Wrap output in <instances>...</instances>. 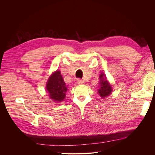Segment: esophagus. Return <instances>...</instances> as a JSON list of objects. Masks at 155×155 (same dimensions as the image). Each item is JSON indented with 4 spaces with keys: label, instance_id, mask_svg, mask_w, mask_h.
<instances>
[{
    "label": "esophagus",
    "instance_id": "esophagus-1",
    "mask_svg": "<svg viewBox=\"0 0 155 155\" xmlns=\"http://www.w3.org/2000/svg\"><path fill=\"white\" fill-rule=\"evenodd\" d=\"M77 83H78V84H79V85H83V84L84 83V81L82 80V79H78V80L77 81Z\"/></svg>",
    "mask_w": 155,
    "mask_h": 155
}]
</instances>
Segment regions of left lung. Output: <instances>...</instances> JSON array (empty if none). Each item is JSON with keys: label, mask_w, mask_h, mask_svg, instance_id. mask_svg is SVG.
<instances>
[{"label": "left lung", "mask_w": 155, "mask_h": 155, "mask_svg": "<svg viewBox=\"0 0 155 155\" xmlns=\"http://www.w3.org/2000/svg\"><path fill=\"white\" fill-rule=\"evenodd\" d=\"M100 89H98V93L101 97H105L109 96L112 92V89L111 87L110 84L107 81L105 74L101 73L100 76Z\"/></svg>", "instance_id": "8db88e82"}]
</instances>
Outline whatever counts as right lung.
Returning a JSON list of instances; mask_svg holds the SVG:
<instances>
[{
	"mask_svg": "<svg viewBox=\"0 0 155 155\" xmlns=\"http://www.w3.org/2000/svg\"><path fill=\"white\" fill-rule=\"evenodd\" d=\"M46 88L53 101H63L68 89L60 71L57 70L51 75L46 83Z\"/></svg>",
	"mask_w": 155,
	"mask_h": 155,
	"instance_id": "add662e5",
	"label": "right lung"
}]
</instances>
